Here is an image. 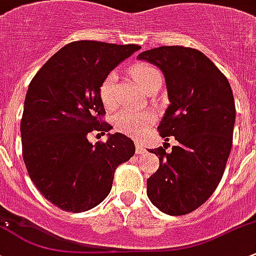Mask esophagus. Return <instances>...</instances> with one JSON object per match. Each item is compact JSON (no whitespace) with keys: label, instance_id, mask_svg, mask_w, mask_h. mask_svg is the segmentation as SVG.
Instances as JSON below:
<instances>
[{"label":"esophagus","instance_id":"esophagus-1","mask_svg":"<svg viewBox=\"0 0 256 256\" xmlns=\"http://www.w3.org/2000/svg\"><path fill=\"white\" fill-rule=\"evenodd\" d=\"M144 150H146V148L144 147V144H142L140 141H136V152L142 153V152H144Z\"/></svg>","mask_w":256,"mask_h":256}]
</instances>
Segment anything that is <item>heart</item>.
<instances>
[{"label":"heart","mask_w":256,"mask_h":256,"mask_svg":"<svg viewBox=\"0 0 256 256\" xmlns=\"http://www.w3.org/2000/svg\"><path fill=\"white\" fill-rule=\"evenodd\" d=\"M131 74L144 90H146L154 80L162 78V74L160 70L146 64L134 67ZM115 82H116V74L110 72L103 80L100 88H99V96H100L102 103L106 108H112L116 103ZM152 115L148 112H138L130 109H124L115 115L114 126L118 131L125 134V135L137 136L144 132L152 124Z\"/></svg>","instance_id":"1"}]
</instances>
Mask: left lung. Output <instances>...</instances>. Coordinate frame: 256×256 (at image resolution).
I'll return each instance as SVG.
<instances>
[{"instance_id": "1", "label": "left lung", "mask_w": 256, "mask_h": 256, "mask_svg": "<svg viewBox=\"0 0 256 256\" xmlns=\"http://www.w3.org/2000/svg\"><path fill=\"white\" fill-rule=\"evenodd\" d=\"M137 58L163 72L170 104L158 130L178 141L170 152L148 150L158 156L160 168L147 179V196L163 214H190L216 190L230 157L236 121L232 88L216 64L192 48H156Z\"/></svg>"}]
</instances>
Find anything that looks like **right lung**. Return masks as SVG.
Masks as SVG:
<instances>
[{"label":"right lung","mask_w":256,"mask_h":256,"mask_svg":"<svg viewBox=\"0 0 256 256\" xmlns=\"http://www.w3.org/2000/svg\"><path fill=\"white\" fill-rule=\"evenodd\" d=\"M141 46L80 40L60 49L28 87L20 121L23 160L32 182L58 208L84 212L109 195L115 169L135 154L132 140L108 134L88 141L93 130L110 125L99 88L118 64Z\"/></svg>","instance_id":"1"}]
</instances>
